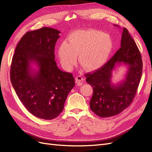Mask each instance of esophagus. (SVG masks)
<instances>
[{
    "instance_id": "obj_1",
    "label": "esophagus",
    "mask_w": 152,
    "mask_h": 152,
    "mask_svg": "<svg viewBox=\"0 0 152 152\" xmlns=\"http://www.w3.org/2000/svg\"><path fill=\"white\" fill-rule=\"evenodd\" d=\"M84 80V79L82 76L79 75V76H77L75 77V81L77 83V85L79 86L82 85V82H83Z\"/></svg>"
}]
</instances>
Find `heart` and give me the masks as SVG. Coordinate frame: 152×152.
<instances>
[{
    "mask_svg": "<svg viewBox=\"0 0 152 152\" xmlns=\"http://www.w3.org/2000/svg\"><path fill=\"white\" fill-rule=\"evenodd\" d=\"M58 49L62 66L72 70L79 61L86 70H97L107 61L113 49V41L108 34L96 30H78L68 36Z\"/></svg>",
    "mask_w": 152,
    "mask_h": 152,
    "instance_id": "obj_1",
    "label": "heart"
}]
</instances>
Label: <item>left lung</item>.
Listing matches in <instances>:
<instances>
[{"label":"left lung","instance_id":"obj_1","mask_svg":"<svg viewBox=\"0 0 152 152\" xmlns=\"http://www.w3.org/2000/svg\"><path fill=\"white\" fill-rule=\"evenodd\" d=\"M114 26L118 27V25ZM122 64L128 66L126 75L121 83L115 85L111 81L112 73ZM142 70L139 49L128 30L124 28L121 48L102 68L86 75V82L93 89L90 101L92 111L104 118L116 115L124 111L135 97Z\"/></svg>","mask_w":152,"mask_h":152}]
</instances>
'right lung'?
I'll return each mask as SVG.
<instances>
[{
  "mask_svg": "<svg viewBox=\"0 0 152 152\" xmlns=\"http://www.w3.org/2000/svg\"><path fill=\"white\" fill-rule=\"evenodd\" d=\"M59 34L49 27L26 32L11 63V82L18 97L30 113L45 120L60 114L75 86L73 75L59 69L54 59Z\"/></svg>",
  "mask_w": 152,
  "mask_h": 152,
  "instance_id": "obj_1",
  "label": "right lung"
}]
</instances>
